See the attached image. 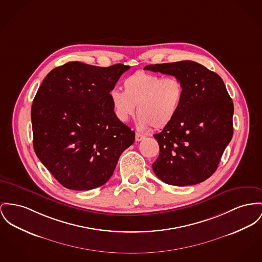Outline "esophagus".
Here are the masks:
<instances>
[{
  "mask_svg": "<svg viewBox=\"0 0 262 262\" xmlns=\"http://www.w3.org/2000/svg\"><path fill=\"white\" fill-rule=\"evenodd\" d=\"M145 139V136L144 135H142V134H140V133H136V135H135V140L136 141H142V140Z\"/></svg>",
  "mask_w": 262,
  "mask_h": 262,
  "instance_id": "obj_1",
  "label": "esophagus"
}]
</instances>
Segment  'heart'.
<instances>
[{"label":"heart","mask_w":262,"mask_h":262,"mask_svg":"<svg viewBox=\"0 0 262 262\" xmlns=\"http://www.w3.org/2000/svg\"><path fill=\"white\" fill-rule=\"evenodd\" d=\"M124 91L113 88L109 92L110 101L117 119L127 122L136 111L138 126L162 129L177 117L183 103L185 88L177 76L137 71L123 81Z\"/></svg>","instance_id":"heart-1"}]
</instances>
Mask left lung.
Returning <instances> with one entry per match:
<instances>
[{
    "instance_id": "left-lung-1",
    "label": "left lung",
    "mask_w": 262,
    "mask_h": 262,
    "mask_svg": "<svg viewBox=\"0 0 262 262\" xmlns=\"http://www.w3.org/2000/svg\"><path fill=\"white\" fill-rule=\"evenodd\" d=\"M144 70L177 76L185 88L174 121L154 135L160 147L154 173L174 186L206 181L217 169L233 134V103L223 79L192 60L150 64Z\"/></svg>"
}]
</instances>
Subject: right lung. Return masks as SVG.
Wrapping results in <instances>:
<instances>
[{
  "instance_id": "add662e5",
  "label": "right lung",
  "mask_w": 262,
  "mask_h": 262,
  "mask_svg": "<svg viewBox=\"0 0 262 262\" xmlns=\"http://www.w3.org/2000/svg\"><path fill=\"white\" fill-rule=\"evenodd\" d=\"M128 66L70 61L43 79L32 105L34 149L64 188L88 191L113 174L135 132L119 121L109 92Z\"/></svg>"
}]
</instances>
